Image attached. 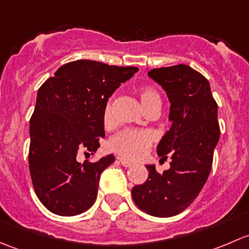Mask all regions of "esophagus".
Wrapping results in <instances>:
<instances>
[{"label":"esophagus","mask_w":249,"mask_h":249,"mask_svg":"<svg viewBox=\"0 0 249 249\" xmlns=\"http://www.w3.org/2000/svg\"><path fill=\"white\" fill-rule=\"evenodd\" d=\"M118 161H119L120 164H122L124 167H130V166H132L131 162L127 161V160H125V159H123V158H118Z\"/></svg>","instance_id":"obj_1"}]
</instances>
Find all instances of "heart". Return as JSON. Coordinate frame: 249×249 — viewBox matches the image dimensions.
Here are the masks:
<instances>
[{"label": "heart", "mask_w": 249, "mask_h": 249, "mask_svg": "<svg viewBox=\"0 0 249 249\" xmlns=\"http://www.w3.org/2000/svg\"><path fill=\"white\" fill-rule=\"evenodd\" d=\"M139 96L145 109L152 108L153 106L161 104L160 95L154 88L142 85L137 89ZM104 124L109 126L113 123V100L109 99L106 104L102 114ZM155 141L154 132L149 130L126 129L118 132L108 142V148L112 152L117 153L123 158L129 160H139L147 154L148 149Z\"/></svg>", "instance_id": "obj_1"}]
</instances>
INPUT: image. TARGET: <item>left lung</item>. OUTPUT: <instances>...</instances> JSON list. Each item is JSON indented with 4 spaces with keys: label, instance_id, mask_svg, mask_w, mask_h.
Instances as JSON below:
<instances>
[{
    "label": "left lung",
    "instance_id": "left-lung-1",
    "mask_svg": "<svg viewBox=\"0 0 249 249\" xmlns=\"http://www.w3.org/2000/svg\"><path fill=\"white\" fill-rule=\"evenodd\" d=\"M148 76L161 85L171 104V129L157 148L161 160L169 154L171 162L162 173L147 165V180L135 185L131 195L143 212L166 218L184 211L207 180L220 134L218 105L208 80L187 65L153 69Z\"/></svg>",
    "mask_w": 249,
    "mask_h": 249
}]
</instances>
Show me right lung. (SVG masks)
Wrapping results in <instances>:
<instances>
[{
  "mask_svg": "<svg viewBox=\"0 0 249 249\" xmlns=\"http://www.w3.org/2000/svg\"><path fill=\"white\" fill-rule=\"evenodd\" d=\"M137 71L77 60L60 67L38 89L30 119L29 167L36 195L50 212L77 215L94 205L100 176L115 158L80 164L77 154L96 152L105 137L107 101Z\"/></svg>",
  "mask_w": 249,
  "mask_h": 249,
  "instance_id": "obj_1",
  "label": "right lung"
}]
</instances>
